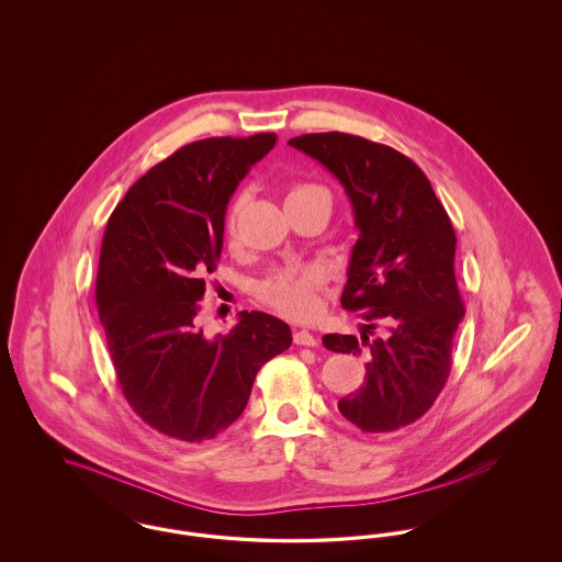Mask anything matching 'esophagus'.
<instances>
[{"label": "esophagus", "instance_id": "34e87169", "mask_svg": "<svg viewBox=\"0 0 562 562\" xmlns=\"http://www.w3.org/2000/svg\"><path fill=\"white\" fill-rule=\"evenodd\" d=\"M294 342L296 345H304V347H315L317 345V337L311 335L308 330H296L294 333Z\"/></svg>", "mask_w": 562, "mask_h": 562}]
</instances>
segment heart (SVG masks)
Instances as JSON below:
<instances>
[{"label":"heart","mask_w":562,"mask_h":562,"mask_svg":"<svg viewBox=\"0 0 562 562\" xmlns=\"http://www.w3.org/2000/svg\"><path fill=\"white\" fill-rule=\"evenodd\" d=\"M315 191H324V189L311 186V183H294L285 191V204H292ZM240 209H243V195L238 193L229 202L227 213H225V232L229 238L236 236ZM319 283H322V274L317 268H281V270L272 272L270 277H266L258 285V296L270 308L279 311L285 317L308 319L317 308L315 290L319 288Z\"/></svg>","instance_id":"heart-1"}]
</instances>
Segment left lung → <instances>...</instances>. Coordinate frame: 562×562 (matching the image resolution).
Masks as SVG:
<instances>
[{
	"mask_svg": "<svg viewBox=\"0 0 562 562\" xmlns=\"http://www.w3.org/2000/svg\"><path fill=\"white\" fill-rule=\"evenodd\" d=\"M290 145L337 177L360 229L340 304L364 311L369 324L360 338H322L330 351L369 356L364 383L338 401V412L364 432L398 430L432 407L451 371L464 317L453 225L426 175L392 147L340 132Z\"/></svg>",
	"mask_w": 562,
	"mask_h": 562,
	"instance_id": "8db88e82",
	"label": "left lung"
}]
</instances>
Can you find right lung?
I'll use <instances>...</instances> for the list:
<instances>
[{"label": "right lung", "mask_w": 562, "mask_h": 562, "mask_svg": "<svg viewBox=\"0 0 562 562\" xmlns=\"http://www.w3.org/2000/svg\"><path fill=\"white\" fill-rule=\"evenodd\" d=\"M274 134L204 138L140 177L109 220L95 304L119 387L157 432L202 443L245 412L256 374L292 345L285 322L243 311L215 338L198 326L222 258L225 206Z\"/></svg>", "instance_id": "right-lung-1"}]
</instances>
